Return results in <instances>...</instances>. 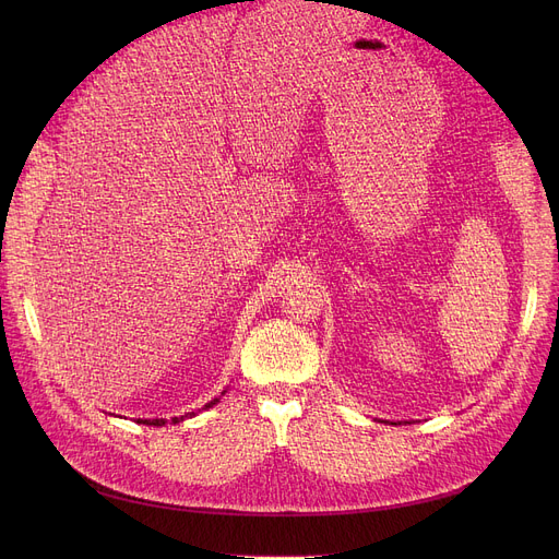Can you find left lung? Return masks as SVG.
<instances>
[{"label": "left lung", "instance_id": "obj_1", "mask_svg": "<svg viewBox=\"0 0 559 559\" xmlns=\"http://www.w3.org/2000/svg\"><path fill=\"white\" fill-rule=\"evenodd\" d=\"M394 426H396V424H394Z\"/></svg>", "mask_w": 559, "mask_h": 559}]
</instances>
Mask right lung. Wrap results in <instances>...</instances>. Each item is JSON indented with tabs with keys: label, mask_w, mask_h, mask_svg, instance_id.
Wrapping results in <instances>:
<instances>
[{
	"label": "right lung",
	"mask_w": 559,
	"mask_h": 559,
	"mask_svg": "<svg viewBox=\"0 0 559 559\" xmlns=\"http://www.w3.org/2000/svg\"><path fill=\"white\" fill-rule=\"evenodd\" d=\"M226 392V390H224ZM224 392H222V396H224ZM219 403V399H213V401H209L205 403L201 409H209V407H213V405H217ZM197 413H188V415H183V417H171V424H179V421H183V419H192ZM138 424H144V426H165L167 424V419H138Z\"/></svg>",
	"instance_id": "right-lung-1"
}]
</instances>
